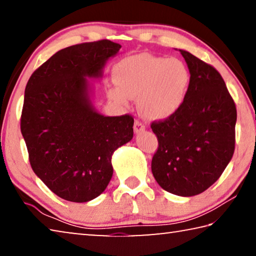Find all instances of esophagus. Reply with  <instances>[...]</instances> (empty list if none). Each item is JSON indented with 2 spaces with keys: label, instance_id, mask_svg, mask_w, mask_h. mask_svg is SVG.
Returning <instances> with one entry per match:
<instances>
[{
  "label": "esophagus",
  "instance_id": "esophagus-1",
  "mask_svg": "<svg viewBox=\"0 0 256 256\" xmlns=\"http://www.w3.org/2000/svg\"><path fill=\"white\" fill-rule=\"evenodd\" d=\"M134 132L136 133H140L142 131H144L146 130V125L141 122L140 120H136V122H134Z\"/></svg>",
  "mask_w": 256,
  "mask_h": 256
}]
</instances>
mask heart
Here are the masks:
<instances>
[{
	"label": "heart",
	"mask_w": 256,
	"mask_h": 256,
	"mask_svg": "<svg viewBox=\"0 0 256 256\" xmlns=\"http://www.w3.org/2000/svg\"><path fill=\"white\" fill-rule=\"evenodd\" d=\"M118 88L108 89V97L126 105L130 98H138L141 110L151 118L174 114L184 102L190 84V72L178 58L151 54L130 56L114 68Z\"/></svg>",
	"instance_id": "heart-1"
}]
</instances>
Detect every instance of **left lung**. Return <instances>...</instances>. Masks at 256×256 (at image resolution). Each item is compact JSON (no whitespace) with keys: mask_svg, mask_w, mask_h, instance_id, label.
<instances>
[{"mask_svg":"<svg viewBox=\"0 0 256 256\" xmlns=\"http://www.w3.org/2000/svg\"><path fill=\"white\" fill-rule=\"evenodd\" d=\"M180 52L190 72V88L174 114L151 123L158 140L151 170L164 190L193 196L209 188L230 162L237 110L220 73Z\"/></svg>","mask_w":256,"mask_h":256,"instance_id":"obj_1","label":"left lung"}]
</instances>
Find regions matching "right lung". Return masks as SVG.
I'll list each match as a JSON object with an SVG mask.
<instances>
[{"mask_svg": "<svg viewBox=\"0 0 256 256\" xmlns=\"http://www.w3.org/2000/svg\"><path fill=\"white\" fill-rule=\"evenodd\" d=\"M120 47L108 40L66 47L42 64L26 86L20 128L30 166L66 201L100 196L112 176V152L133 138V116L98 114L86 79L100 76Z\"/></svg>", "mask_w": 256, "mask_h": 256, "instance_id": "add662e5", "label": "right lung"}]
</instances>
